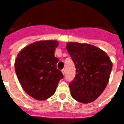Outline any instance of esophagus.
<instances>
[{"label":"esophagus","mask_w":124,"mask_h":124,"mask_svg":"<svg viewBox=\"0 0 124 124\" xmlns=\"http://www.w3.org/2000/svg\"><path fill=\"white\" fill-rule=\"evenodd\" d=\"M61 71H62V73H63V75H65V70L63 69Z\"/></svg>","instance_id":"1"}]
</instances>
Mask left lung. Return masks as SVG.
Here are the masks:
<instances>
[{"instance_id":"8db88e82","label":"left lung","mask_w":124,"mask_h":124,"mask_svg":"<svg viewBox=\"0 0 124 124\" xmlns=\"http://www.w3.org/2000/svg\"><path fill=\"white\" fill-rule=\"evenodd\" d=\"M66 48L76 67L75 78L69 83L71 96L80 103L93 102L109 80L112 68L109 57L89 44L68 42Z\"/></svg>"}]
</instances>
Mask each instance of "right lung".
Masks as SVG:
<instances>
[{
  "mask_svg": "<svg viewBox=\"0 0 124 124\" xmlns=\"http://www.w3.org/2000/svg\"><path fill=\"white\" fill-rule=\"evenodd\" d=\"M56 40L35 42L19 52L15 61L16 73L24 91L37 100L52 96L63 74L57 69L54 55Z\"/></svg>",
  "mask_w": 124,
  "mask_h": 124,
  "instance_id": "1",
  "label": "right lung"
}]
</instances>
